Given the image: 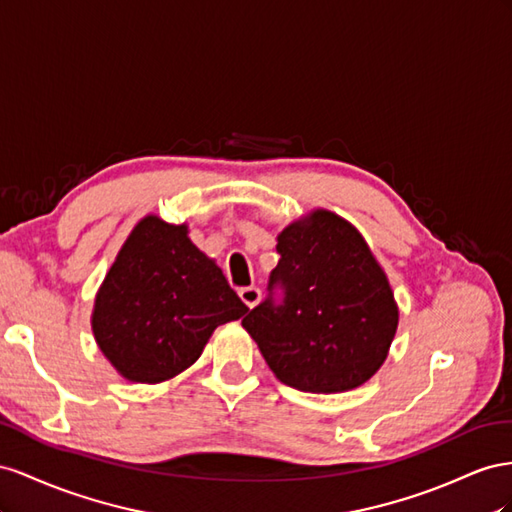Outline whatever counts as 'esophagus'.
Returning <instances> with one entry per match:
<instances>
[{"instance_id":"obj_1","label":"esophagus","mask_w":512,"mask_h":512,"mask_svg":"<svg viewBox=\"0 0 512 512\" xmlns=\"http://www.w3.org/2000/svg\"><path fill=\"white\" fill-rule=\"evenodd\" d=\"M240 298L248 306V309H255L261 300V291L257 287H242L240 289Z\"/></svg>"}]
</instances>
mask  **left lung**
Returning <instances> with one entry per match:
<instances>
[{"label": "left lung", "instance_id": "left-lung-1", "mask_svg": "<svg viewBox=\"0 0 512 512\" xmlns=\"http://www.w3.org/2000/svg\"><path fill=\"white\" fill-rule=\"evenodd\" d=\"M279 266L272 300L242 319L283 384L317 394L362 386L388 358L399 306L384 268L362 233L343 216L317 208L276 236Z\"/></svg>", "mask_w": 512, "mask_h": 512}]
</instances>
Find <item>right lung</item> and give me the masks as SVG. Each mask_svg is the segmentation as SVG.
<instances>
[{
    "mask_svg": "<svg viewBox=\"0 0 512 512\" xmlns=\"http://www.w3.org/2000/svg\"><path fill=\"white\" fill-rule=\"evenodd\" d=\"M188 225L143 216L98 287L92 332L111 367L133 384H160L193 367L212 332L246 313Z\"/></svg>",
    "mask_w": 512,
    "mask_h": 512,
    "instance_id": "obj_1",
    "label": "right lung"
}]
</instances>
